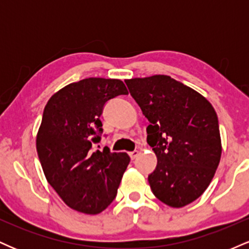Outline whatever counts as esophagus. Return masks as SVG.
Returning <instances> with one entry per match:
<instances>
[{
  "label": "esophagus",
  "mask_w": 249,
  "mask_h": 249,
  "mask_svg": "<svg viewBox=\"0 0 249 249\" xmlns=\"http://www.w3.org/2000/svg\"><path fill=\"white\" fill-rule=\"evenodd\" d=\"M128 154H130L131 159H132V160H133V159H136L137 157H138V154H139V151L134 150V151H132V152H130V153H128Z\"/></svg>",
  "instance_id": "34e87169"
}]
</instances>
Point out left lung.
I'll use <instances>...</instances> for the list:
<instances>
[{
  "label": "left lung",
  "mask_w": 249,
  "mask_h": 249,
  "mask_svg": "<svg viewBox=\"0 0 249 249\" xmlns=\"http://www.w3.org/2000/svg\"><path fill=\"white\" fill-rule=\"evenodd\" d=\"M128 91L150 122L147 144L157 156L148 176L154 196L184 207L205 192L221 157L219 121L211 103L170 76L126 79Z\"/></svg>",
  "instance_id": "obj_1"
}]
</instances>
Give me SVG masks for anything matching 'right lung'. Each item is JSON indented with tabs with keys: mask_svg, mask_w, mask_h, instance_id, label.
Masks as SVG:
<instances>
[{
	"mask_svg": "<svg viewBox=\"0 0 249 249\" xmlns=\"http://www.w3.org/2000/svg\"><path fill=\"white\" fill-rule=\"evenodd\" d=\"M121 79L85 78L48 101L36 138L43 172L63 201L85 214L104 211L117 196L130 157L110 148L92 152L101 142L104 105L127 95Z\"/></svg>",
	"mask_w": 249,
	"mask_h": 249,
	"instance_id": "obj_1",
	"label": "right lung"
}]
</instances>
